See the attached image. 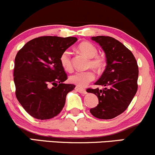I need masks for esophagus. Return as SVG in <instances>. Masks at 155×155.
<instances>
[{
    "label": "esophagus",
    "instance_id": "obj_1",
    "mask_svg": "<svg viewBox=\"0 0 155 155\" xmlns=\"http://www.w3.org/2000/svg\"><path fill=\"white\" fill-rule=\"evenodd\" d=\"M75 90H76V91H77L79 92V93L83 94H86L87 93L86 90H85V89H83V88H79V87H76V88H75Z\"/></svg>",
    "mask_w": 155,
    "mask_h": 155
}]
</instances>
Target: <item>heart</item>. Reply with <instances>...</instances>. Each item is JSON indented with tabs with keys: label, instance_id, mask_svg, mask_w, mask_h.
<instances>
[{
	"label": "heart",
	"instance_id": "heart-1",
	"mask_svg": "<svg viewBox=\"0 0 155 155\" xmlns=\"http://www.w3.org/2000/svg\"><path fill=\"white\" fill-rule=\"evenodd\" d=\"M78 48L81 53L89 58V61L88 62V67H92L97 72H101L105 69L106 66L105 60L102 57L97 55L98 50L92 43L89 41H83L78 45ZM60 62L61 67L65 71L71 72L72 70L71 53L69 50H65L61 53L60 56ZM94 78V73L91 70H87L75 72L69 77V81L72 84L83 88L93 81Z\"/></svg>",
	"mask_w": 155,
	"mask_h": 155
}]
</instances>
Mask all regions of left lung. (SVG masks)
<instances>
[{"mask_svg": "<svg viewBox=\"0 0 155 155\" xmlns=\"http://www.w3.org/2000/svg\"><path fill=\"white\" fill-rule=\"evenodd\" d=\"M105 51L107 66L95 85L102 89L88 88L96 94L99 104L90 109L94 117L111 119L126 110L138 90V66L133 53L122 43L110 36L92 37Z\"/></svg>", "mask_w": 155, "mask_h": 155, "instance_id": "obj_1", "label": "left lung"}]
</instances>
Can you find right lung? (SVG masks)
<instances>
[{"instance_id": "right-lung-1", "label": "right lung", "mask_w": 155, "mask_h": 155, "mask_svg": "<svg viewBox=\"0 0 155 155\" xmlns=\"http://www.w3.org/2000/svg\"><path fill=\"white\" fill-rule=\"evenodd\" d=\"M76 37L45 36L28 41L15 57L14 81L17 100L26 112L40 120L58 116L66 96L74 90L60 62L64 51L77 41Z\"/></svg>"}]
</instances>
